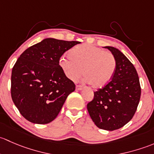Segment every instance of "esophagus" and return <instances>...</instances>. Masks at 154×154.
I'll list each match as a JSON object with an SVG mask.
<instances>
[{
    "mask_svg": "<svg viewBox=\"0 0 154 154\" xmlns=\"http://www.w3.org/2000/svg\"><path fill=\"white\" fill-rule=\"evenodd\" d=\"M75 88H76V90H82V89H83V87L81 86V85H76Z\"/></svg>",
    "mask_w": 154,
    "mask_h": 154,
    "instance_id": "esophagus-1",
    "label": "esophagus"
}]
</instances>
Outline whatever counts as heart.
<instances>
[{"label": "heart", "mask_w": 154, "mask_h": 154, "mask_svg": "<svg viewBox=\"0 0 154 154\" xmlns=\"http://www.w3.org/2000/svg\"><path fill=\"white\" fill-rule=\"evenodd\" d=\"M63 55L58 64L65 76L76 81L82 76L93 88L105 86L111 81L116 69V59L110 52L90 44L76 46Z\"/></svg>", "instance_id": "heart-1"}]
</instances>
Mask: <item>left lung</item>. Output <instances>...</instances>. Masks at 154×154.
<instances>
[{
	"instance_id": "left-lung-1",
	"label": "left lung",
	"mask_w": 154,
	"mask_h": 154,
	"mask_svg": "<svg viewBox=\"0 0 154 154\" xmlns=\"http://www.w3.org/2000/svg\"><path fill=\"white\" fill-rule=\"evenodd\" d=\"M116 59L112 80L94 92L87 107L95 125L100 129L114 131L131 120L140 100L141 87L134 64L112 47H105Z\"/></svg>"
}]
</instances>
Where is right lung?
<instances>
[{"instance_id": "right-lung-1", "label": "right lung", "mask_w": 154, "mask_h": 154, "mask_svg": "<svg viewBox=\"0 0 154 154\" xmlns=\"http://www.w3.org/2000/svg\"><path fill=\"white\" fill-rule=\"evenodd\" d=\"M79 43L46 38L26 49L15 62L11 96L20 113L30 122L53 121L68 95L75 90V84L65 76L58 61Z\"/></svg>"}]
</instances>
